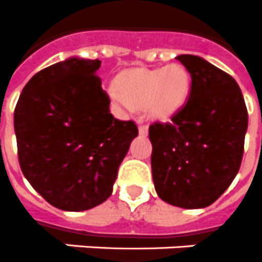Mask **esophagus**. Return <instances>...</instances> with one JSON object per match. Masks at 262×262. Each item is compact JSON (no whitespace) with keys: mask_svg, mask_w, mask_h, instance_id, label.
<instances>
[{"mask_svg":"<svg viewBox=\"0 0 262 262\" xmlns=\"http://www.w3.org/2000/svg\"><path fill=\"white\" fill-rule=\"evenodd\" d=\"M138 132H140V135L141 136H146L148 135V126L142 122V120H138Z\"/></svg>","mask_w":262,"mask_h":262,"instance_id":"1","label":"esophagus"}]
</instances>
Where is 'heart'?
<instances>
[{
  "label": "heart",
  "instance_id": "1",
  "mask_svg": "<svg viewBox=\"0 0 262 262\" xmlns=\"http://www.w3.org/2000/svg\"><path fill=\"white\" fill-rule=\"evenodd\" d=\"M116 89H112L109 96L118 107L126 111L144 107L148 117L165 121L186 105L192 80L181 65L158 69L136 68L125 70L117 77Z\"/></svg>",
  "mask_w": 262,
  "mask_h": 262
}]
</instances>
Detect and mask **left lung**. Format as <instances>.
Returning <instances> with one entry per match:
<instances>
[{
    "label": "left lung",
    "mask_w": 262,
    "mask_h": 262,
    "mask_svg": "<svg viewBox=\"0 0 262 262\" xmlns=\"http://www.w3.org/2000/svg\"><path fill=\"white\" fill-rule=\"evenodd\" d=\"M176 58L192 77V89L172 122L149 126L151 174L160 199L199 209L212 205L238 173L248 111L232 76L201 57Z\"/></svg>",
    "instance_id": "obj_1"
}]
</instances>
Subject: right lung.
<instances>
[{
	"instance_id": "obj_1",
	"label": "right lung",
	"mask_w": 262,
	"mask_h": 262,
	"mask_svg": "<svg viewBox=\"0 0 262 262\" xmlns=\"http://www.w3.org/2000/svg\"><path fill=\"white\" fill-rule=\"evenodd\" d=\"M100 60L72 57L32 77L14 109L21 170L50 205L82 212L113 192L120 164L138 136L109 111Z\"/></svg>"
}]
</instances>
